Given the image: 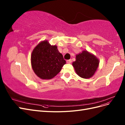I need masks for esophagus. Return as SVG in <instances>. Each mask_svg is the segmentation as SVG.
I'll list each match as a JSON object with an SVG mask.
<instances>
[{"instance_id":"obj_1","label":"esophagus","mask_w":125,"mask_h":125,"mask_svg":"<svg viewBox=\"0 0 125 125\" xmlns=\"http://www.w3.org/2000/svg\"><path fill=\"white\" fill-rule=\"evenodd\" d=\"M71 62H72V60L71 59L67 60V63H70Z\"/></svg>"}]
</instances>
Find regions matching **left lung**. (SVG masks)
Segmentation results:
<instances>
[{"mask_svg": "<svg viewBox=\"0 0 125 125\" xmlns=\"http://www.w3.org/2000/svg\"><path fill=\"white\" fill-rule=\"evenodd\" d=\"M100 61L96 56L87 51H83L75 56V61L73 62L76 73L83 79L92 77L99 66Z\"/></svg>", "mask_w": 125, "mask_h": 125, "instance_id": "left-lung-1", "label": "left lung"}]
</instances>
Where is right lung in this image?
<instances>
[{"label":"right lung","mask_w":125,"mask_h":125,"mask_svg":"<svg viewBox=\"0 0 125 125\" xmlns=\"http://www.w3.org/2000/svg\"><path fill=\"white\" fill-rule=\"evenodd\" d=\"M31 66L37 77L50 80L57 74L66 63L56 45H51L47 40L41 41L32 51Z\"/></svg>","instance_id":"1"}]
</instances>
